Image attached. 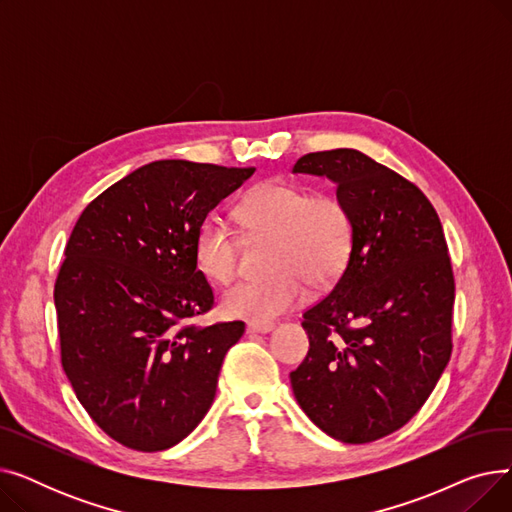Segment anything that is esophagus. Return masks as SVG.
<instances>
[{
  "label": "esophagus",
  "mask_w": 512,
  "mask_h": 512,
  "mask_svg": "<svg viewBox=\"0 0 512 512\" xmlns=\"http://www.w3.org/2000/svg\"><path fill=\"white\" fill-rule=\"evenodd\" d=\"M274 330V324L272 321H251V324L247 326V332L249 334H267Z\"/></svg>",
  "instance_id": "34e87169"
}]
</instances>
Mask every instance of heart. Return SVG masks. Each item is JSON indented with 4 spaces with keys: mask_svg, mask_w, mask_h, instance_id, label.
I'll list each match as a JSON object with an SVG mask.
<instances>
[{
    "mask_svg": "<svg viewBox=\"0 0 512 512\" xmlns=\"http://www.w3.org/2000/svg\"><path fill=\"white\" fill-rule=\"evenodd\" d=\"M236 218L251 236H272L265 259L272 272L242 280L224 294L222 307L230 317H278L305 301L307 284H334L351 257L353 218L336 195L263 182L240 201ZM238 257V245L224 222L209 218L199 226L195 263L211 282L228 284L236 276Z\"/></svg>",
    "mask_w": 512,
    "mask_h": 512,
    "instance_id": "1",
    "label": "heart"
}]
</instances>
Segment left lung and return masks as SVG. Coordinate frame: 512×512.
Segmentation results:
<instances>
[{"mask_svg":"<svg viewBox=\"0 0 512 512\" xmlns=\"http://www.w3.org/2000/svg\"><path fill=\"white\" fill-rule=\"evenodd\" d=\"M292 172L328 176L353 218V249L303 313L309 353L290 373L307 417L346 444L405 425L452 353L454 276L438 213L405 176L357 149L303 155Z\"/></svg>","mask_w":512,"mask_h":512,"instance_id":"left-lung-1","label":"left lung"}]
</instances>
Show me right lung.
<instances>
[{
  "label": "right lung",
  "instance_id": "1",
  "mask_svg": "<svg viewBox=\"0 0 512 512\" xmlns=\"http://www.w3.org/2000/svg\"><path fill=\"white\" fill-rule=\"evenodd\" d=\"M255 168L161 159L93 199L53 288L62 367L80 405L126 448L184 440L215 398L242 321L197 326L213 290L195 263L207 213Z\"/></svg>",
  "mask_w": 512,
  "mask_h": 512
}]
</instances>
